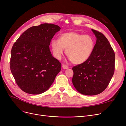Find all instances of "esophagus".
Returning a JSON list of instances; mask_svg holds the SVG:
<instances>
[{"instance_id":"obj_1","label":"esophagus","mask_w":126,"mask_h":126,"mask_svg":"<svg viewBox=\"0 0 126 126\" xmlns=\"http://www.w3.org/2000/svg\"><path fill=\"white\" fill-rule=\"evenodd\" d=\"M63 68L64 69H67L69 68V67H68L67 65H66V64H63Z\"/></svg>"}]
</instances>
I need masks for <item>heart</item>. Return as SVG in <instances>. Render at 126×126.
Returning a JSON list of instances; mask_svg holds the SVG:
<instances>
[{"label": "heart", "instance_id": "obj_1", "mask_svg": "<svg viewBox=\"0 0 126 126\" xmlns=\"http://www.w3.org/2000/svg\"><path fill=\"white\" fill-rule=\"evenodd\" d=\"M53 54L60 59L66 49V54L72 63L75 64L86 62L93 54L94 41L92 37L71 32L61 35L59 40L53 39L51 43Z\"/></svg>", "mask_w": 126, "mask_h": 126}]
</instances>
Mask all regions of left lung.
Wrapping results in <instances>:
<instances>
[{
  "label": "left lung",
  "instance_id": "8db88e82",
  "mask_svg": "<svg viewBox=\"0 0 126 126\" xmlns=\"http://www.w3.org/2000/svg\"><path fill=\"white\" fill-rule=\"evenodd\" d=\"M96 43L93 54L86 62L72 68V83L79 93L93 96L104 91L115 71V54L107 38L100 32L91 29Z\"/></svg>",
  "mask_w": 126,
  "mask_h": 126
}]
</instances>
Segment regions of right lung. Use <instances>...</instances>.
Listing matches in <instances>:
<instances>
[{"label":"right lung","mask_w":126,"mask_h":126,"mask_svg":"<svg viewBox=\"0 0 126 126\" xmlns=\"http://www.w3.org/2000/svg\"><path fill=\"white\" fill-rule=\"evenodd\" d=\"M59 26L43 24L26 30L11 50L10 70L19 87L24 92L40 94L47 90L62 68L51 55L50 41Z\"/></svg>","instance_id":"right-lung-1"}]
</instances>
